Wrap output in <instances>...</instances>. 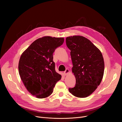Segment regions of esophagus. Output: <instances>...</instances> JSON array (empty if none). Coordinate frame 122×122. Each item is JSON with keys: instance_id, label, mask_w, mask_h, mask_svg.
<instances>
[{"instance_id": "1", "label": "esophagus", "mask_w": 122, "mask_h": 122, "mask_svg": "<svg viewBox=\"0 0 122 122\" xmlns=\"http://www.w3.org/2000/svg\"><path fill=\"white\" fill-rule=\"evenodd\" d=\"M69 72V69H66V71L64 72V74H65V75H67V74H68V73Z\"/></svg>"}]
</instances>
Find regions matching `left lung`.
<instances>
[{"instance_id":"obj_1","label":"left lung","mask_w":122,"mask_h":122,"mask_svg":"<svg viewBox=\"0 0 122 122\" xmlns=\"http://www.w3.org/2000/svg\"><path fill=\"white\" fill-rule=\"evenodd\" d=\"M66 42L71 51L72 71L76 78L75 87L69 88V91L78 97H86L96 90L103 78L102 55L89 40L82 36L67 37Z\"/></svg>"}]
</instances>
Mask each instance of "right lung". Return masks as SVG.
Here are the masks:
<instances>
[{"mask_svg":"<svg viewBox=\"0 0 122 122\" xmlns=\"http://www.w3.org/2000/svg\"><path fill=\"white\" fill-rule=\"evenodd\" d=\"M63 38L44 37L34 41L21 56L19 73L25 87L34 96L42 98L53 92L61 75L56 71L53 53Z\"/></svg>","mask_w":122,"mask_h":122,"instance_id":"add662e5","label":"right lung"}]
</instances>
